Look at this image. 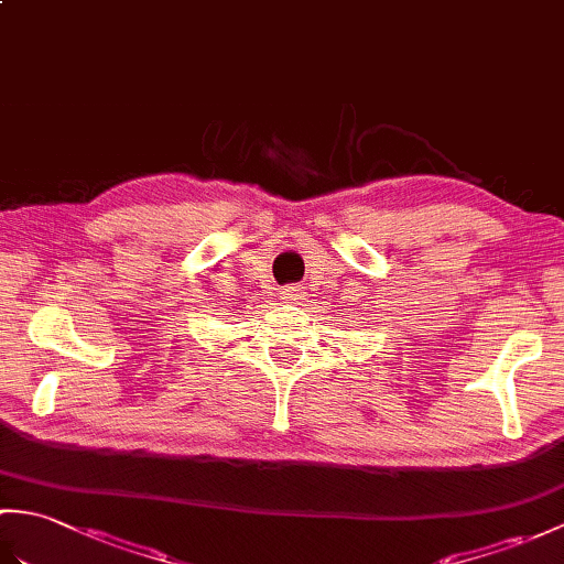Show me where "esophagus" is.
Returning <instances> with one entry per match:
<instances>
[{"instance_id": "obj_1", "label": "esophagus", "mask_w": 564, "mask_h": 564, "mask_svg": "<svg viewBox=\"0 0 564 564\" xmlns=\"http://www.w3.org/2000/svg\"><path fill=\"white\" fill-rule=\"evenodd\" d=\"M279 295H281V301H295V297L301 295V289H297V285H285Z\"/></svg>"}]
</instances>
